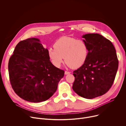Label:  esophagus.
<instances>
[{"label":"esophagus","mask_w":126,"mask_h":126,"mask_svg":"<svg viewBox=\"0 0 126 126\" xmlns=\"http://www.w3.org/2000/svg\"><path fill=\"white\" fill-rule=\"evenodd\" d=\"M70 72H68V71H65V75H67V74H70Z\"/></svg>","instance_id":"1"}]
</instances>
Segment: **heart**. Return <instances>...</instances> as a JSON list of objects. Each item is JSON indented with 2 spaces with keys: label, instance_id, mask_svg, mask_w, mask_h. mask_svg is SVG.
<instances>
[{
  "label": "heart",
  "instance_id": "obj_1",
  "mask_svg": "<svg viewBox=\"0 0 126 126\" xmlns=\"http://www.w3.org/2000/svg\"><path fill=\"white\" fill-rule=\"evenodd\" d=\"M54 49L49 48L48 57L52 64L59 68L64 61L72 68H78L85 62L88 54L87 44L82 40L63 37L54 44Z\"/></svg>",
  "mask_w": 126,
  "mask_h": 126
}]
</instances>
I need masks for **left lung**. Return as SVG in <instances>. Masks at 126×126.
<instances>
[{
    "label": "left lung",
    "instance_id": "obj_1",
    "mask_svg": "<svg viewBox=\"0 0 126 126\" xmlns=\"http://www.w3.org/2000/svg\"><path fill=\"white\" fill-rule=\"evenodd\" d=\"M88 48L84 64L73 72L72 88L80 96L88 99L101 96L109 91L118 68V60L112 42L98 33L83 35Z\"/></svg>",
    "mask_w": 126,
    "mask_h": 126
}]
</instances>
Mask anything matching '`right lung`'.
I'll use <instances>...</instances> for the list:
<instances>
[{"instance_id": "1", "label": "right lung", "mask_w": 126, "mask_h": 126, "mask_svg": "<svg viewBox=\"0 0 126 126\" xmlns=\"http://www.w3.org/2000/svg\"><path fill=\"white\" fill-rule=\"evenodd\" d=\"M8 72L11 86L18 96L39 103L55 93L65 72L52 64L48 49L40 40L31 38L16 46L9 60Z\"/></svg>"}]
</instances>
